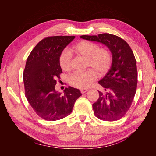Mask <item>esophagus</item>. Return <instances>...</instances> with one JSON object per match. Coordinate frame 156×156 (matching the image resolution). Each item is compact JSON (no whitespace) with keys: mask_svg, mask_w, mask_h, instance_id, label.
<instances>
[{"mask_svg":"<svg viewBox=\"0 0 156 156\" xmlns=\"http://www.w3.org/2000/svg\"><path fill=\"white\" fill-rule=\"evenodd\" d=\"M88 89H81L80 90V91H81V92L82 93V94H84V93H85L87 91H88Z\"/></svg>","mask_w":156,"mask_h":156,"instance_id":"34e87169","label":"esophagus"}]
</instances>
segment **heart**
Wrapping results in <instances>:
<instances>
[{"instance_id": "1", "label": "heart", "mask_w": 156, "mask_h": 156, "mask_svg": "<svg viewBox=\"0 0 156 156\" xmlns=\"http://www.w3.org/2000/svg\"><path fill=\"white\" fill-rule=\"evenodd\" d=\"M72 51L78 55L86 58L85 67L90 68L83 72H75L70 75L69 83L74 87L86 88L90 86L97 79V74L100 76L105 75L109 69L112 63V56L110 51L105 48H100L96 43L84 40L75 44ZM72 53L69 50H63L59 56V64L63 71L71 69Z\"/></svg>"}]
</instances>
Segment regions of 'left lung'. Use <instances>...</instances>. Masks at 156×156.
<instances>
[{"mask_svg":"<svg viewBox=\"0 0 156 156\" xmlns=\"http://www.w3.org/2000/svg\"><path fill=\"white\" fill-rule=\"evenodd\" d=\"M80 37L105 45L112 56L111 67L99 81L106 94L98 91L100 96L93 103L94 113L104 121H116L129 109L137 86V69L134 54L128 44L116 35L108 33L98 36L83 35Z\"/></svg>","mask_w":156,"mask_h":156,"instance_id":"1","label":"left lung"}]
</instances>
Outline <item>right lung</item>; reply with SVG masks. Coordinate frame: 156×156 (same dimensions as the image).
Masks as SVG:
<instances>
[{
	"instance_id": "obj_1",
	"label": "right lung",
	"mask_w": 156,
	"mask_h": 156,
	"mask_svg": "<svg viewBox=\"0 0 156 156\" xmlns=\"http://www.w3.org/2000/svg\"><path fill=\"white\" fill-rule=\"evenodd\" d=\"M75 36H56L41 40L28 56L23 72L25 96L41 119L55 121L72 111L75 102L82 94L79 90L66 88L64 94L55 90L56 79L62 73L59 56Z\"/></svg>"
}]
</instances>
